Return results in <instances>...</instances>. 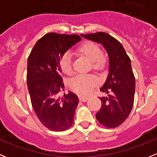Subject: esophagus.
<instances>
[{"instance_id":"1","label":"esophagus","mask_w":157,"mask_h":157,"mask_svg":"<svg viewBox=\"0 0 157 157\" xmlns=\"http://www.w3.org/2000/svg\"><path fill=\"white\" fill-rule=\"evenodd\" d=\"M78 98H79V100L81 101V102H86V101H87L89 99V96H83V95H78Z\"/></svg>"}]
</instances>
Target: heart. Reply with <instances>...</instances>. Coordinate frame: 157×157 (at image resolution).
Returning a JSON list of instances; mask_svg holds the SVG:
<instances>
[{
    "instance_id": "1",
    "label": "heart",
    "mask_w": 157,
    "mask_h": 157,
    "mask_svg": "<svg viewBox=\"0 0 157 157\" xmlns=\"http://www.w3.org/2000/svg\"><path fill=\"white\" fill-rule=\"evenodd\" d=\"M80 56L88 60L93 71L101 72L106 69L109 64L108 57L102 52L100 47L93 42H85L80 45L76 51ZM61 71L66 75L73 74V68L68 55H63L60 61ZM99 80L93 75H79L70 81V87L77 93L86 94L97 86Z\"/></svg>"
}]
</instances>
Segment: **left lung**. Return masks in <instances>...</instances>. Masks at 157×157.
<instances>
[{
    "label": "left lung",
    "mask_w": 157,
    "mask_h": 157,
    "mask_svg": "<svg viewBox=\"0 0 157 157\" xmlns=\"http://www.w3.org/2000/svg\"><path fill=\"white\" fill-rule=\"evenodd\" d=\"M81 36L102 44L108 52L109 73L100 91L109 95L100 97L102 106L96 116L105 127H118L127 119L134 104L135 78L131 59L120 42L108 33L98 32Z\"/></svg>",
    "instance_id": "obj_1"
}]
</instances>
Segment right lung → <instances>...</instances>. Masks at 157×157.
<instances>
[{
  "instance_id": "obj_1",
  "label": "right lung",
  "mask_w": 157,
  "mask_h": 157,
  "mask_svg": "<svg viewBox=\"0 0 157 157\" xmlns=\"http://www.w3.org/2000/svg\"><path fill=\"white\" fill-rule=\"evenodd\" d=\"M80 40L76 34L47 33L36 42L28 58L26 80L32 105L41 123L51 131H65L74 123L78 99L72 92L59 95L64 88L60 61Z\"/></svg>"
}]
</instances>
